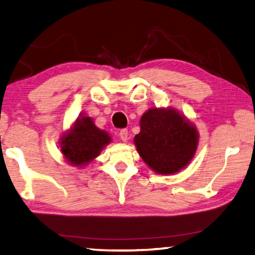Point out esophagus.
<instances>
[{"label":"esophagus","mask_w":255,"mask_h":255,"mask_svg":"<svg viewBox=\"0 0 255 255\" xmlns=\"http://www.w3.org/2000/svg\"><path fill=\"white\" fill-rule=\"evenodd\" d=\"M128 132L127 128H122V130L119 132V136H120V139L122 140V141H127L128 140Z\"/></svg>","instance_id":"esophagus-1"}]
</instances>
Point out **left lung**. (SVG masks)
<instances>
[{
  "instance_id": "obj_1",
  "label": "left lung",
  "mask_w": 255,
  "mask_h": 255,
  "mask_svg": "<svg viewBox=\"0 0 255 255\" xmlns=\"http://www.w3.org/2000/svg\"><path fill=\"white\" fill-rule=\"evenodd\" d=\"M141 131L134 137L137 152L155 172L177 173L189 164L198 147V132L172 108H151L140 120Z\"/></svg>"
}]
</instances>
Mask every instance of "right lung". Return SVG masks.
<instances>
[{"label":"right lung","instance_id":"add662e5","mask_svg":"<svg viewBox=\"0 0 255 255\" xmlns=\"http://www.w3.org/2000/svg\"><path fill=\"white\" fill-rule=\"evenodd\" d=\"M111 142V136L99 130L90 118L78 119L72 130L61 139V151L70 164L83 166L97 157Z\"/></svg>","mask_w":255,"mask_h":255}]
</instances>
